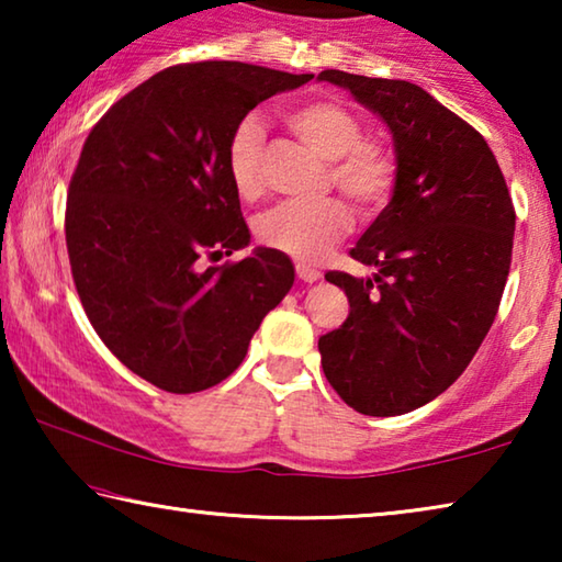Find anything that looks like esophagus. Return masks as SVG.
Masks as SVG:
<instances>
[{
    "mask_svg": "<svg viewBox=\"0 0 562 562\" xmlns=\"http://www.w3.org/2000/svg\"><path fill=\"white\" fill-rule=\"evenodd\" d=\"M294 270H297V278L304 282H315L319 278V270L312 268V265H307V262H297L294 265Z\"/></svg>",
    "mask_w": 562,
    "mask_h": 562,
    "instance_id": "34e87169",
    "label": "esophagus"
}]
</instances>
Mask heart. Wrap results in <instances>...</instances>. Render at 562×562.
<instances>
[{
    "mask_svg": "<svg viewBox=\"0 0 562 562\" xmlns=\"http://www.w3.org/2000/svg\"><path fill=\"white\" fill-rule=\"evenodd\" d=\"M288 126L312 150L329 160V183L337 186L359 211L386 205L396 186V160L376 140L364 138V126L345 103L317 99L284 113ZM265 128L255 113L235 123L227 138L225 164L237 195L255 201L262 193ZM351 213L339 198L319 203H282L262 213L255 235L265 247L294 260H317L331 243L349 231Z\"/></svg>",
    "mask_w": 562,
    "mask_h": 562,
    "instance_id": "b5f03b06",
    "label": "heart"
}]
</instances>
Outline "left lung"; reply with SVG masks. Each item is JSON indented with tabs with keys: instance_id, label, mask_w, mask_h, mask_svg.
Wrapping results in <instances>:
<instances>
[{
	"instance_id": "8db88e82",
	"label": "left lung",
	"mask_w": 562,
	"mask_h": 562,
	"mask_svg": "<svg viewBox=\"0 0 562 562\" xmlns=\"http://www.w3.org/2000/svg\"><path fill=\"white\" fill-rule=\"evenodd\" d=\"M384 119L396 148L389 205L349 255L372 280L329 270L349 317L319 337L322 369L355 412L396 416L446 392L496 319L516 231L506 178L486 140L408 81L327 69Z\"/></svg>"
}]
</instances>
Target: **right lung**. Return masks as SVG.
I'll list each match as a JSON object with an SVG mask.
<instances>
[{"label":"right lung","instance_id":"add662e5","mask_svg":"<svg viewBox=\"0 0 562 562\" xmlns=\"http://www.w3.org/2000/svg\"><path fill=\"white\" fill-rule=\"evenodd\" d=\"M312 74L243 61L176 64L91 128L66 195V250L83 312L133 374L170 394L221 384L294 282L250 243L225 148L260 101Z\"/></svg>","mask_w":562,"mask_h":562}]
</instances>
